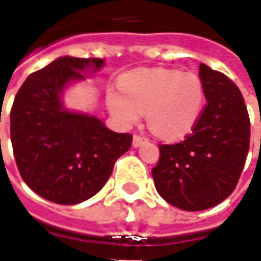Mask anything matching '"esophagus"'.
Masks as SVG:
<instances>
[{
  "instance_id": "34e87169",
  "label": "esophagus",
  "mask_w": 261,
  "mask_h": 261,
  "mask_svg": "<svg viewBox=\"0 0 261 261\" xmlns=\"http://www.w3.org/2000/svg\"><path fill=\"white\" fill-rule=\"evenodd\" d=\"M148 140L145 137H141V136H134L133 137V147L134 148H138L144 145V144H147Z\"/></svg>"
}]
</instances>
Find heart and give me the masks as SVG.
Returning a JSON list of instances; mask_svg holds the SVG:
<instances>
[{"instance_id": "b5f03b06", "label": "heart", "mask_w": 261, "mask_h": 261, "mask_svg": "<svg viewBox=\"0 0 261 261\" xmlns=\"http://www.w3.org/2000/svg\"><path fill=\"white\" fill-rule=\"evenodd\" d=\"M119 89H109L108 108L124 127L136 124L142 112L149 128L161 138L176 141L187 137L204 108L198 76L175 69H141L124 75Z\"/></svg>"}]
</instances>
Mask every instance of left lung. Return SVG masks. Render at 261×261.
Listing matches in <instances>:
<instances>
[{"mask_svg":"<svg viewBox=\"0 0 261 261\" xmlns=\"http://www.w3.org/2000/svg\"><path fill=\"white\" fill-rule=\"evenodd\" d=\"M207 105L186 140L159 145L152 169L159 196L185 211H202L229 197L249 152L250 120L239 88L218 71L200 64Z\"/></svg>","mask_w":261,"mask_h":261,"instance_id":"8db88e82","label":"left lung"}]
</instances>
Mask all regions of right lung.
<instances>
[{"instance_id": "right-lung-1", "label": "right lung", "mask_w": 261, "mask_h": 261, "mask_svg": "<svg viewBox=\"0 0 261 261\" xmlns=\"http://www.w3.org/2000/svg\"><path fill=\"white\" fill-rule=\"evenodd\" d=\"M102 59L59 57L29 75L11 109V141L22 179L48 201L74 205L95 196L133 136L64 106L65 89L97 72Z\"/></svg>"}]
</instances>
